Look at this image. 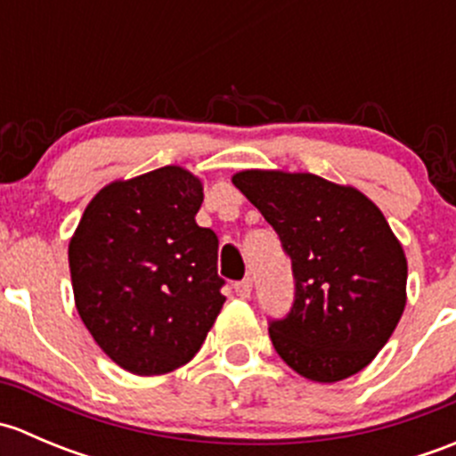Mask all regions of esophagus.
Masks as SVG:
<instances>
[{
    "mask_svg": "<svg viewBox=\"0 0 456 456\" xmlns=\"http://www.w3.org/2000/svg\"><path fill=\"white\" fill-rule=\"evenodd\" d=\"M251 287H254V284H251V280L247 278L242 280V282L233 284V291H236V296L240 297V300H247V297L251 296Z\"/></svg>",
    "mask_w": 456,
    "mask_h": 456,
    "instance_id": "34e87169",
    "label": "esophagus"
}]
</instances>
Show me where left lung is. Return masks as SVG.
Returning <instances> with one entry per match:
<instances>
[{"instance_id": "obj_1", "label": "left lung", "mask_w": 456, "mask_h": 456, "mask_svg": "<svg viewBox=\"0 0 456 456\" xmlns=\"http://www.w3.org/2000/svg\"><path fill=\"white\" fill-rule=\"evenodd\" d=\"M232 183L291 256L296 302L269 326L278 355L320 384L366 369L406 309V254L379 207L309 172L242 169Z\"/></svg>"}]
</instances>
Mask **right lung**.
<instances>
[{
    "label": "right lung",
    "mask_w": 456,
    "mask_h": 456,
    "mask_svg": "<svg viewBox=\"0 0 456 456\" xmlns=\"http://www.w3.org/2000/svg\"><path fill=\"white\" fill-rule=\"evenodd\" d=\"M202 178L165 165L108 183L68 245L75 305L101 351L132 375L185 366L227 297L218 238L196 224Z\"/></svg>",
    "instance_id": "obj_1"
}]
</instances>
